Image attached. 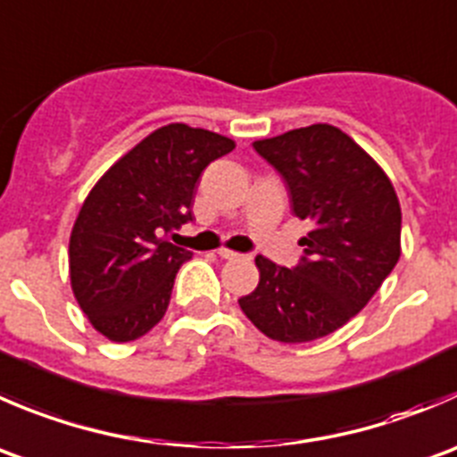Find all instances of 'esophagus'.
Instances as JSON below:
<instances>
[{
  "label": "esophagus",
  "instance_id": "obj_1",
  "mask_svg": "<svg viewBox=\"0 0 457 457\" xmlns=\"http://www.w3.org/2000/svg\"><path fill=\"white\" fill-rule=\"evenodd\" d=\"M219 256H220V259H228V261H234V259H245V254H238V252H234V250H225V247H220V250H219Z\"/></svg>",
  "mask_w": 457,
  "mask_h": 457
}]
</instances>
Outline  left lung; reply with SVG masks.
<instances>
[{
    "label": "left lung",
    "instance_id": "left-lung-1",
    "mask_svg": "<svg viewBox=\"0 0 457 457\" xmlns=\"http://www.w3.org/2000/svg\"><path fill=\"white\" fill-rule=\"evenodd\" d=\"M254 149L281 174L292 212L312 229L292 268L256 256L259 286L238 305L270 339H319L351 321L395 268L400 201L382 167L332 125L256 140Z\"/></svg>",
    "mask_w": 457,
    "mask_h": 457
}]
</instances>
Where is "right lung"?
I'll use <instances>...</instances> for the list:
<instances>
[{
  "mask_svg": "<svg viewBox=\"0 0 457 457\" xmlns=\"http://www.w3.org/2000/svg\"><path fill=\"white\" fill-rule=\"evenodd\" d=\"M232 149L225 136L176 122L149 134L97 180L69 243L73 295L97 332L122 344L161 321L176 272L192 259L165 237L194 220L198 179Z\"/></svg>",
  "mask_w": 457,
  "mask_h": 457,
  "instance_id": "add662e5",
  "label": "right lung"
}]
</instances>
